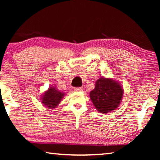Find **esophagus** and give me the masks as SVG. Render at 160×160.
Segmentation results:
<instances>
[{"instance_id":"esophagus-1","label":"esophagus","mask_w":160,"mask_h":160,"mask_svg":"<svg viewBox=\"0 0 160 160\" xmlns=\"http://www.w3.org/2000/svg\"><path fill=\"white\" fill-rule=\"evenodd\" d=\"M82 87H76L75 88L74 90L75 91H78V92H80V91H82Z\"/></svg>"}]
</instances>
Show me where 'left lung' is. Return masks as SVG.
<instances>
[{
    "mask_svg": "<svg viewBox=\"0 0 160 160\" xmlns=\"http://www.w3.org/2000/svg\"><path fill=\"white\" fill-rule=\"evenodd\" d=\"M123 94V87L120 82L101 77L96 82L95 89L91 91L89 96L97 111L107 113L119 107Z\"/></svg>",
    "mask_w": 160,
    "mask_h": 160,
    "instance_id": "obj_1",
    "label": "left lung"
}]
</instances>
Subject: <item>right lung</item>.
Here are the masks:
<instances>
[{
	"label": "right lung",
	"mask_w": 160,
	"mask_h": 160,
	"mask_svg": "<svg viewBox=\"0 0 160 160\" xmlns=\"http://www.w3.org/2000/svg\"><path fill=\"white\" fill-rule=\"evenodd\" d=\"M65 96L64 92L58 91L55 87H49L47 91L41 96V102L46 108H55Z\"/></svg>",
	"instance_id": "add662e5"
}]
</instances>
